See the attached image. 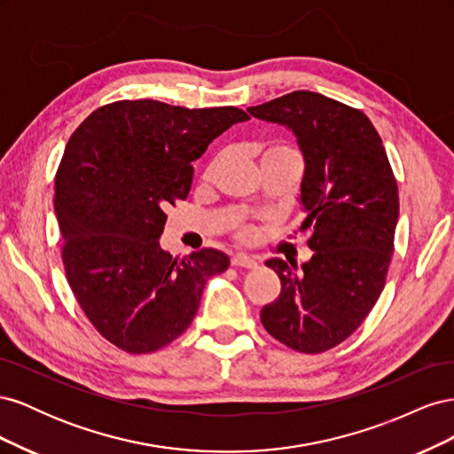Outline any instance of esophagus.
I'll return each instance as SVG.
<instances>
[{
    "label": "esophagus",
    "mask_w": 454,
    "mask_h": 454,
    "mask_svg": "<svg viewBox=\"0 0 454 454\" xmlns=\"http://www.w3.org/2000/svg\"><path fill=\"white\" fill-rule=\"evenodd\" d=\"M231 263L235 267H244V269H255L257 267V259L250 257V255H244V254H237L232 255Z\"/></svg>",
    "instance_id": "esophagus-1"
}]
</instances>
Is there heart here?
<instances>
[{
  "label": "heart",
  "instance_id": "b5f03b06",
  "mask_svg": "<svg viewBox=\"0 0 454 454\" xmlns=\"http://www.w3.org/2000/svg\"><path fill=\"white\" fill-rule=\"evenodd\" d=\"M287 157H299V153H297V151H295L290 144H286V142H270V144L265 145L263 153H261V162L274 160V159H287ZM217 162H219V159H215V160L210 164V167L206 168L204 180H210V177L214 176V170H215V167H217ZM250 235H252L250 225H246V223H239V225H237V237H239V239L248 240Z\"/></svg>",
  "mask_w": 454,
  "mask_h": 454
}]
</instances>
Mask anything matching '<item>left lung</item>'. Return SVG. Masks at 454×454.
I'll return each instance as SVG.
<instances>
[{"mask_svg": "<svg viewBox=\"0 0 454 454\" xmlns=\"http://www.w3.org/2000/svg\"><path fill=\"white\" fill-rule=\"evenodd\" d=\"M248 112L297 136L305 157L299 232L314 252L301 270L267 261L282 292L261 322L282 345L320 354L340 345L367 318L387 282L400 197L373 122L324 94L295 90Z\"/></svg>", "mask_w": 454, "mask_h": 454, "instance_id": "1", "label": "left lung"}]
</instances>
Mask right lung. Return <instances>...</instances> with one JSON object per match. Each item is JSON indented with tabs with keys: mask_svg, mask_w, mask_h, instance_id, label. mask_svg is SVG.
I'll use <instances>...</instances> for the list:
<instances>
[{
	"mask_svg": "<svg viewBox=\"0 0 454 454\" xmlns=\"http://www.w3.org/2000/svg\"><path fill=\"white\" fill-rule=\"evenodd\" d=\"M244 109L119 100L92 112L54 177L66 278L90 324L130 354L170 345L193 322L204 284L229 257H172L159 244L167 208L185 200L193 167Z\"/></svg>",
	"mask_w": 454,
	"mask_h": 454,
	"instance_id": "right-lung-1",
	"label": "right lung"
}]
</instances>
